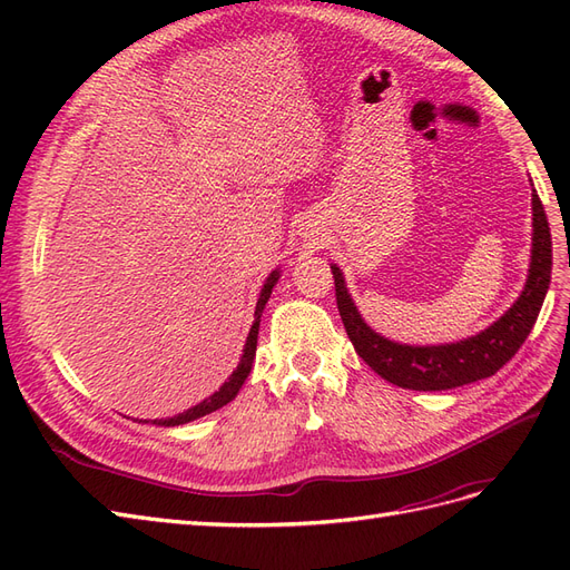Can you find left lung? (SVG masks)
<instances>
[{"label": "left lung", "mask_w": 570, "mask_h": 570, "mask_svg": "<svg viewBox=\"0 0 570 570\" xmlns=\"http://www.w3.org/2000/svg\"><path fill=\"white\" fill-rule=\"evenodd\" d=\"M337 308L356 354L385 377L387 383L404 390L438 392L469 385L494 375L507 361L521 350L542 308L551 281V233L544 206L532 189V256L528 281L521 297L509 312L485 331L452 344L438 347H411L392 342L366 325L354 306L342 271L333 264Z\"/></svg>", "instance_id": "1"}]
</instances>
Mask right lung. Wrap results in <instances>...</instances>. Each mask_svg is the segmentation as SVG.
<instances>
[{
	"label": "right lung",
	"mask_w": 570,
	"mask_h": 570,
	"mask_svg": "<svg viewBox=\"0 0 570 570\" xmlns=\"http://www.w3.org/2000/svg\"><path fill=\"white\" fill-rule=\"evenodd\" d=\"M278 278H281V273H278V271H273V273L268 275V278H266V283H264L262 295H258V302H256L254 323H252V331H249V335H247V344H245V350H243V358H239V364H237V368L233 371V375L228 377V381L220 385V390H218V392H214L212 396H206V400H204V402H199L197 406H193V409H187V411L178 413V416H174V419L151 421L154 425H183V423H189V421H195V419H202V416H206V413H212V411H216V409H220V406H226L228 402H233V400H235L237 392H239V387H243V383L247 381V375H249V371H252L254 356H256L258 321H262V314H264V308H266V302H268V297H271L273 285L278 283Z\"/></svg>",
	"instance_id": "1"
}]
</instances>
